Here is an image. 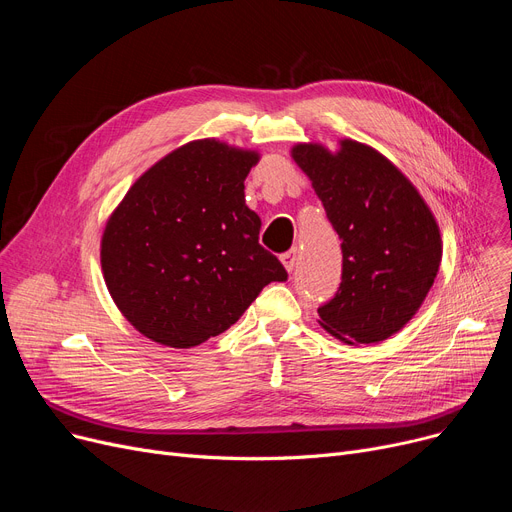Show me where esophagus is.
I'll list each match as a JSON object with an SVG mask.
<instances>
[{
    "label": "esophagus",
    "instance_id": "obj_1",
    "mask_svg": "<svg viewBox=\"0 0 512 512\" xmlns=\"http://www.w3.org/2000/svg\"><path fill=\"white\" fill-rule=\"evenodd\" d=\"M297 261H299V251L297 249H290V251H286L282 255V263H284V267H286L288 272H292L294 267H297Z\"/></svg>",
    "mask_w": 512,
    "mask_h": 512
}]
</instances>
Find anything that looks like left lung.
<instances>
[{"label":"left lung","instance_id":"1","mask_svg":"<svg viewBox=\"0 0 512 512\" xmlns=\"http://www.w3.org/2000/svg\"><path fill=\"white\" fill-rule=\"evenodd\" d=\"M342 240V282L317 309L319 324L346 344L382 342L417 313L442 261L434 213L417 188L375 149L344 139L330 153L292 147Z\"/></svg>","mask_w":512,"mask_h":512}]
</instances>
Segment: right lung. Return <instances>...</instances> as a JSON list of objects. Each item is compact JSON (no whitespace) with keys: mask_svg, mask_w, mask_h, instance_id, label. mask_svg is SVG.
I'll list each match as a JSON object with an SVG mask.
<instances>
[{"mask_svg":"<svg viewBox=\"0 0 512 512\" xmlns=\"http://www.w3.org/2000/svg\"><path fill=\"white\" fill-rule=\"evenodd\" d=\"M257 161L213 139L186 143L134 182L107 220L103 278L143 336L197 346L236 324L263 286L288 278L245 205Z\"/></svg>","mask_w":512,"mask_h":512,"instance_id":"right-lung-1","label":"right lung"}]
</instances>
